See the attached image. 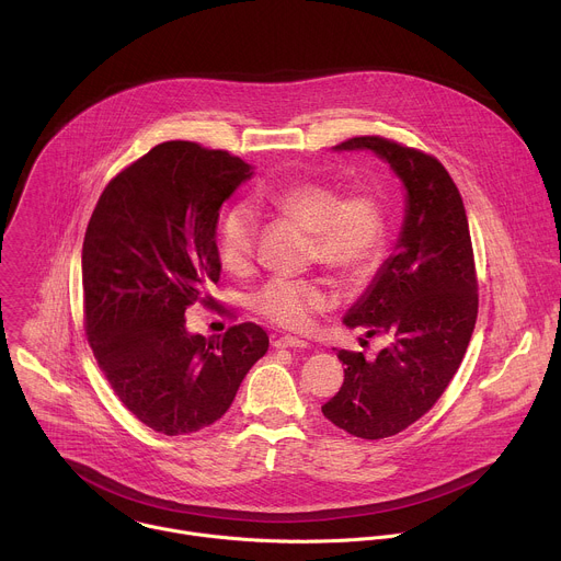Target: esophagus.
Masks as SVG:
<instances>
[{"label": "esophagus", "instance_id": "esophagus-1", "mask_svg": "<svg viewBox=\"0 0 561 561\" xmlns=\"http://www.w3.org/2000/svg\"><path fill=\"white\" fill-rule=\"evenodd\" d=\"M275 348H306L308 342L306 340H299V337H293V335H284V337H277L273 342Z\"/></svg>", "mask_w": 561, "mask_h": 561}]
</instances>
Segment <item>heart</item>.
Returning <instances> with one entry per match:
<instances>
[{
  "label": "heart",
  "mask_w": 561,
  "mask_h": 561,
  "mask_svg": "<svg viewBox=\"0 0 561 561\" xmlns=\"http://www.w3.org/2000/svg\"><path fill=\"white\" fill-rule=\"evenodd\" d=\"M268 202L314 232L319 262L344 275L359 277L377 266L386 247V219L379 202L366 193L342 197L322 182H293L271 191ZM260 215L251 202H234L221 217L217 249L221 264L239 273L249 268L255 251ZM333 301L319 282L273 277L255 290L251 306L268 322L306 331L319 310Z\"/></svg>",
  "instance_id": "1"
}]
</instances>
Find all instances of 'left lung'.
<instances>
[{
  "label": "left lung",
  "instance_id": "8db88e82",
  "mask_svg": "<svg viewBox=\"0 0 561 561\" xmlns=\"http://www.w3.org/2000/svg\"><path fill=\"white\" fill-rule=\"evenodd\" d=\"M333 150H368L404 186V221L390 257L344 314V327L383 335L375 359L337 351L340 392L327 420L362 439L402 433L446 390L477 319V277L459 191L435 157L383 137H353Z\"/></svg>",
  "mask_w": 561,
  "mask_h": 561
}]
</instances>
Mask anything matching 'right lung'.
Returning <instances> with one entry per match:
<instances>
[{
	"instance_id": "1",
	"label": "right lung",
	"mask_w": 561,
	"mask_h": 561,
	"mask_svg": "<svg viewBox=\"0 0 561 561\" xmlns=\"http://www.w3.org/2000/svg\"><path fill=\"white\" fill-rule=\"evenodd\" d=\"M253 178L226 150L164 141L102 193L87 228V335L122 404L162 435L215 424L232 404L268 335L239 324L206 340L186 329L191 304L213 306L221 204Z\"/></svg>"
}]
</instances>
